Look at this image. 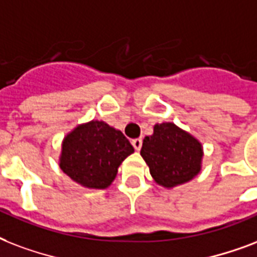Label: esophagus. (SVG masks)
<instances>
[{"label":"esophagus","mask_w":257,"mask_h":257,"mask_svg":"<svg viewBox=\"0 0 257 257\" xmlns=\"http://www.w3.org/2000/svg\"><path fill=\"white\" fill-rule=\"evenodd\" d=\"M133 146H134V149L137 151L141 150V147H142V139L141 138H137V139H133Z\"/></svg>","instance_id":"34e87169"}]
</instances>
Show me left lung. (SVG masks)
Returning a JSON list of instances; mask_svg holds the SVG:
<instances>
[{
	"instance_id": "left-lung-1",
	"label": "left lung",
	"mask_w": 257,
	"mask_h": 257,
	"mask_svg": "<svg viewBox=\"0 0 257 257\" xmlns=\"http://www.w3.org/2000/svg\"><path fill=\"white\" fill-rule=\"evenodd\" d=\"M141 156L156 184L173 189L201 172L204 147L194 135L174 123H156L153 134L143 139Z\"/></svg>"
}]
</instances>
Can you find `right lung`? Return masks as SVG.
Returning <instances> with one entry per match:
<instances>
[{
  "instance_id": "right-lung-1",
  "label": "right lung",
  "mask_w": 257,
  "mask_h": 257,
  "mask_svg": "<svg viewBox=\"0 0 257 257\" xmlns=\"http://www.w3.org/2000/svg\"><path fill=\"white\" fill-rule=\"evenodd\" d=\"M134 153L128 139L103 120L80 123L61 142L59 166L83 188L107 189L118 169Z\"/></svg>"
}]
</instances>
